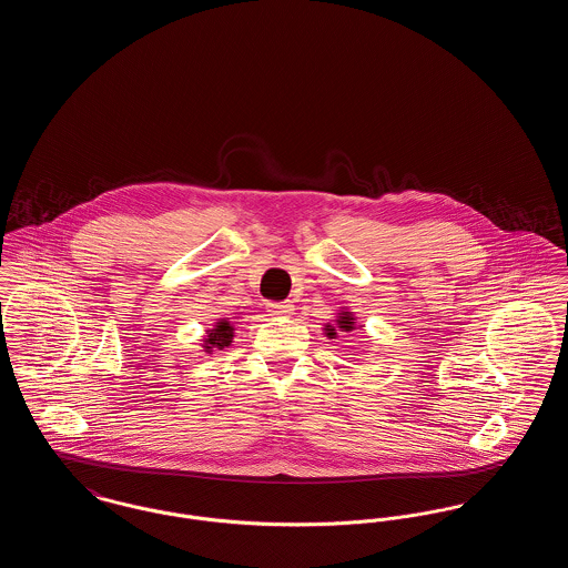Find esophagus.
Listing matches in <instances>:
<instances>
[{
	"label": "esophagus",
	"instance_id": "34e87169",
	"mask_svg": "<svg viewBox=\"0 0 568 568\" xmlns=\"http://www.w3.org/2000/svg\"><path fill=\"white\" fill-rule=\"evenodd\" d=\"M266 306H268V313L274 315V317H290L294 313V304L290 300H285V302H268Z\"/></svg>",
	"mask_w": 568,
	"mask_h": 568
}]
</instances>
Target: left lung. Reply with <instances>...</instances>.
Instances as JSON below:
<instances>
[{
	"instance_id": "left-lung-1",
	"label": "left lung",
	"mask_w": 568,
	"mask_h": 568,
	"mask_svg": "<svg viewBox=\"0 0 568 568\" xmlns=\"http://www.w3.org/2000/svg\"><path fill=\"white\" fill-rule=\"evenodd\" d=\"M357 327H364V325H357V317L353 315L352 311L347 306H341V311L336 313L334 324L324 325V334L327 338H338L341 332L349 334V332L357 329Z\"/></svg>"
}]
</instances>
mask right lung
I'll return each instance as SVG.
<instances>
[{
  "label": "right lung",
  "instance_id": "obj_1",
  "mask_svg": "<svg viewBox=\"0 0 568 568\" xmlns=\"http://www.w3.org/2000/svg\"><path fill=\"white\" fill-rule=\"evenodd\" d=\"M234 324L230 317H221L216 320L215 325L211 329H206V336L202 338V349L206 353H213L215 349H225L234 343Z\"/></svg>",
  "mask_w": 568,
  "mask_h": 568
}]
</instances>
